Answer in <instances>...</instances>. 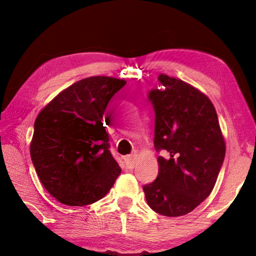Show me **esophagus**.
<instances>
[{
    "label": "esophagus",
    "instance_id": "34e87169",
    "mask_svg": "<svg viewBox=\"0 0 256 256\" xmlns=\"http://www.w3.org/2000/svg\"><path fill=\"white\" fill-rule=\"evenodd\" d=\"M126 166H127L128 169H134L135 162H136V154H132V155H129L124 158Z\"/></svg>",
    "mask_w": 256,
    "mask_h": 256
}]
</instances>
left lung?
I'll use <instances>...</instances> for the list:
<instances>
[{
	"label": "left lung",
	"mask_w": 256,
	"mask_h": 256,
	"mask_svg": "<svg viewBox=\"0 0 256 256\" xmlns=\"http://www.w3.org/2000/svg\"><path fill=\"white\" fill-rule=\"evenodd\" d=\"M162 87L148 100L155 112L154 146L158 174L143 185L148 205L166 216H180L197 208L211 194L225 158V141L216 108L194 86L160 74Z\"/></svg>",
	"instance_id": "1"
}]
</instances>
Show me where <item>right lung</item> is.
<instances>
[{
    "label": "right lung",
    "mask_w": 256,
    "mask_h": 256,
    "mask_svg": "<svg viewBox=\"0 0 256 256\" xmlns=\"http://www.w3.org/2000/svg\"><path fill=\"white\" fill-rule=\"evenodd\" d=\"M124 85L110 76L79 80L38 114L31 160L42 184L62 204H93L121 174L104 121L108 102Z\"/></svg>",
    "instance_id": "add662e5"
}]
</instances>
